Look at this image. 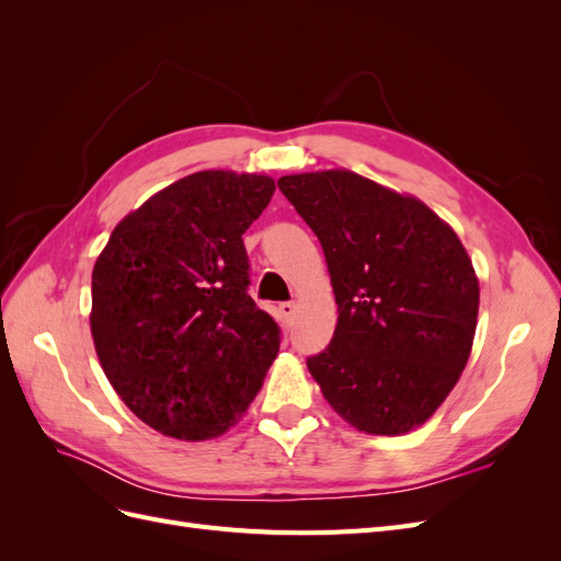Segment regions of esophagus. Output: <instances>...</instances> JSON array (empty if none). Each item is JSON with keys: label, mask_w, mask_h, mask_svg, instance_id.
<instances>
[{"label": "esophagus", "mask_w": 561, "mask_h": 561, "mask_svg": "<svg viewBox=\"0 0 561 561\" xmlns=\"http://www.w3.org/2000/svg\"><path fill=\"white\" fill-rule=\"evenodd\" d=\"M278 311H280V316L285 318V320H290L293 316H295V311H297V307H295V301H283L280 307H278Z\"/></svg>", "instance_id": "34e87169"}]
</instances>
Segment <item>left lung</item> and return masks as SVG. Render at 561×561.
Instances as JSON below:
<instances>
[{
	"mask_svg": "<svg viewBox=\"0 0 561 561\" xmlns=\"http://www.w3.org/2000/svg\"><path fill=\"white\" fill-rule=\"evenodd\" d=\"M278 186L318 236L339 304L309 371L353 428L410 433L445 402L472 348L480 285L466 248L426 203L358 173Z\"/></svg>",
	"mask_w": 561,
	"mask_h": 561,
	"instance_id": "left-lung-1",
	"label": "left lung"
}]
</instances>
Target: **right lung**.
<instances>
[{"label": "right lung", "instance_id": "right-lung-1", "mask_svg": "<svg viewBox=\"0 0 561 561\" xmlns=\"http://www.w3.org/2000/svg\"><path fill=\"white\" fill-rule=\"evenodd\" d=\"M274 192L266 175H186L126 215L93 266L98 360L163 435H222L276 360L280 328L248 295L243 245Z\"/></svg>", "mask_w": 561, "mask_h": 561}]
</instances>
